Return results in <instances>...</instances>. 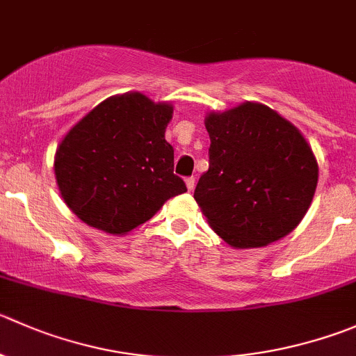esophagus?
I'll list each match as a JSON object with an SVG mask.
<instances>
[{
	"mask_svg": "<svg viewBox=\"0 0 356 356\" xmlns=\"http://www.w3.org/2000/svg\"><path fill=\"white\" fill-rule=\"evenodd\" d=\"M195 184H196V179L193 177V175H191V177L186 179V186H188L189 191H193V189H195Z\"/></svg>",
	"mask_w": 356,
	"mask_h": 356,
	"instance_id": "1",
	"label": "esophagus"
}]
</instances>
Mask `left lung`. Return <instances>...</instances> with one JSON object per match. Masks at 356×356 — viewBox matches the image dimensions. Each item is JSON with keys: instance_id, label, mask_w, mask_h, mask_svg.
Listing matches in <instances>:
<instances>
[{"instance_id": "1", "label": "left lung", "mask_w": 356, "mask_h": 356, "mask_svg": "<svg viewBox=\"0 0 356 356\" xmlns=\"http://www.w3.org/2000/svg\"><path fill=\"white\" fill-rule=\"evenodd\" d=\"M209 170L195 200L212 229L236 248L264 247L291 233L312 205L318 165L292 123L262 104L205 120Z\"/></svg>"}]
</instances>
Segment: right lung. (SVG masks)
<instances>
[{"label":"right lung","mask_w":356,"mask_h":356,"mask_svg":"<svg viewBox=\"0 0 356 356\" xmlns=\"http://www.w3.org/2000/svg\"><path fill=\"white\" fill-rule=\"evenodd\" d=\"M172 106L143 94L111 97L76 123L55 153L65 205L88 226L123 234L188 191L165 140Z\"/></svg>","instance_id":"add662e5"}]
</instances>
